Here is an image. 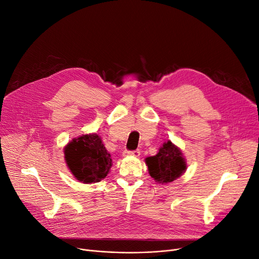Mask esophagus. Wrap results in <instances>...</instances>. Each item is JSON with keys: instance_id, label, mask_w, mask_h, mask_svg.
Segmentation results:
<instances>
[{"instance_id": "1", "label": "esophagus", "mask_w": 259, "mask_h": 259, "mask_svg": "<svg viewBox=\"0 0 259 259\" xmlns=\"http://www.w3.org/2000/svg\"><path fill=\"white\" fill-rule=\"evenodd\" d=\"M141 154L140 150H132V151H125L123 152V156H134V157H139Z\"/></svg>"}]
</instances>
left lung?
<instances>
[{
	"mask_svg": "<svg viewBox=\"0 0 259 259\" xmlns=\"http://www.w3.org/2000/svg\"><path fill=\"white\" fill-rule=\"evenodd\" d=\"M145 162L151 178L162 184L175 181L187 168L181 150L170 141L165 142L155 155L146 157Z\"/></svg>",
	"mask_w": 259,
	"mask_h": 259,
	"instance_id": "8db88e82",
	"label": "left lung"
}]
</instances>
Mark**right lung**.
I'll return each mask as SVG.
<instances>
[{"label": "right lung", "mask_w": 259, "mask_h": 259, "mask_svg": "<svg viewBox=\"0 0 259 259\" xmlns=\"http://www.w3.org/2000/svg\"><path fill=\"white\" fill-rule=\"evenodd\" d=\"M64 159L73 176L85 184L102 181L112 166L111 155L96 133L73 139L64 147Z\"/></svg>", "instance_id": "right-lung-1"}]
</instances>
